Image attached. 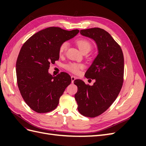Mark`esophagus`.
I'll return each mask as SVG.
<instances>
[{"mask_svg": "<svg viewBox=\"0 0 146 146\" xmlns=\"http://www.w3.org/2000/svg\"><path fill=\"white\" fill-rule=\"evenodd\" d=\"M76 77L75 76H71V81H72V83H74V81L76 80Z\"/></svg>", "mask_w": 146, "mask_h": 146, "instance_id": "esophagus-1", "label": "esophagus"}]
</instances>
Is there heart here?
<instances>
[{
	"instance_id": "obj_1",
	"label": "heart",
	"mask_w": 146,
	"mask_h": 146,
	"mask_svg": "<svg viewBox=\"0 0 146 146\" xmlns=\"http://www.w3.org/2000/svg\"><path fill=\"white\" fill-rule=\"evenodd\" d=\"M77 44L82 52L85 51H90L92 45L91 42L85 39H78L76 41ZM69 46V43L68 42H63L60 46L59 48V54L60 55H63L65 54V52L67 50ZM83 67L82 64H79L76 63H69L68 64L64 66L66 69H67L69 71L71 72L74 74H78L80 71V69Z\"/></svg>"
}]
</instances>
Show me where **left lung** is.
Here are the masks:
<instances>
[{
  "label": "left lung",
  "mask_w": 146,
  "mask_h": 146,
  "mask_svg": "<svg viewBox=\"0 0 146 146\" xmlns=\"http://www.w3.org/2000/svg\"><path fill=\"white\" fill-rule=\"evenodd\" d=\"M80 34L96 42L98 55L85 76L95 79L93 85L82 80L74 83L78 87L75 94L78 111L82 115L94 117L102 114L117 98L123 81L124 60L121 48L107 31L100 28L81 30Z\"/></svg>",
  "instance_id": "left-lung-1"
}]
</instances>
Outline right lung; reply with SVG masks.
<instances>
[{
    "mask_svg": "<svg viewBox=\"0 0 146 146\" xmlns=\"http://www.w3.org/2000/svg\"><path fill=\"white\" fill-rule=\"evenodd\" d=\"M50 27L39 31L22 47L16 61L19 90L29 107L39 113L55 110L71 78L66 72L53 76L48 70L50 64L59 60V48L63 42L78 33Z\"/></svg>",
    "mask_w": 146,
    "mask_h": 146,
    "instance_id": "right-lung-1",
    "label": "right lung"
}]
</instances>
